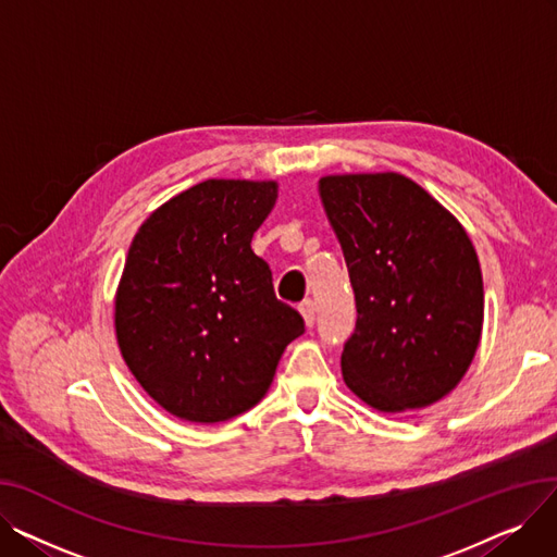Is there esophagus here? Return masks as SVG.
Here are the masks:
<instances>
[{"label": "esophagus", "mask_w": 557, "mask_h": 557, "mask_svg": "<svg viewBox=\"0 0 557 557\" xmlns=\"http://www.w3.org/2000/svg\"><path fill=\"white\" fill-rule=\"evenodd\" d=\"M300 311H302V318H305V325L311 330L315 325V305L309 300V302L302 305Z\"/></svg>", "instance_id": "obj_1"}]
</instances>
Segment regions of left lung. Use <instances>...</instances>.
I'll return each instance as SVG.
<instances>
[{"instance_id":"left-lung-1","label":"left lung","mask_w":557,"mask_h":557,"mask_svg":"<svg viewBox=\"0 0 557 557\" xmlns=\"http://www.w3.org/2000/svg\"><path fill=\"white\" fill-rule=\"evenodd\" d=\"M357 300L341 355L347 388L382 413L426 408L472 366L483 277L458 219L401 173L318 181Z\"/></svg>"}]
</instances>
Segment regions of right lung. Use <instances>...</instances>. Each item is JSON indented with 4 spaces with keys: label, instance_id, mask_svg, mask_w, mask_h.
<instances>
[{
    "label": "right lung",
    "instance_id": "add662e5",
    "mask_svg": "<svg viewBox=\"0 0 557 557\" xmlns=\"http://www.w3.org/2000/svg\"><path fill=\"white\" fill-rule=\"evenodd\" d=\"M275 200V181L212 178L160 205L133 237L114 296L116 343L175 418L214 424L250 411L305 334L250 248Z\"/></svg>",
    "mask_w": 557,
    "mask_h": 557
}]
</instances>
